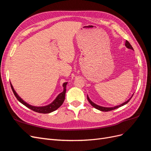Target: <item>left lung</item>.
<instances>
[{
    "instance_id": "left-lung-1",
    "label": "left lung",
    "mask_w": 151,
    "mask_h": 151,
    "mask_svg": "<svg viewBox=\"0 0 151 151\" xmlns=\"http://www.w3.org/2000/svg\"><path fill=\"white\" fill-rule=\"evenodd\" d=\"M125 46H126L128 48H130V49H132V50H134L133 47H132L131 46V45L130 44V43H129V42H128L127 40H126V42H125ZM132 96H133V95H132ZM132 97H131L129 100H127V101L126 102L123 103V104H120V105H118V106H116L111 107V108H106V107H103V106H98V105L96 104L95 103H94L93 102L91 101V100H90V99L89 98V97H88V96L87 97V98H88V101L89 102V103H90L91 105H92V106H93L94 108H96L97 109H99V110H100V111H109L113 110V109H116V108H118L119 107H121V106H123V105L126 104L127 103H129V101L130 100V99L132 98Z\"/></svg>"
}]
</instances>
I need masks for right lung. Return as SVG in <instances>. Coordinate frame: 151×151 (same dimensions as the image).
Masks as SVG:
<instances>
[{
    "label": "right lung",
    "instance_id": "1",
    "mask_svg": "<svg viewBox=\"0 0 151 151\" xmlns=\"http://www.w3.org/2000/svg\"><path fill=\"white\" fill-rule=\"evenodd\" d=\"M67 84V83H63V92L61 93L60 94H59L58 95V96L56 98V99H55L51 104L47 105V106H41V107H36V106H31V105H29L28 103H26V102H24L23 100H22L19 96L17 94V93H16V91H14V89L13 87H12L11 84V89L13 91V93H14V94L15 95V96L17 98V99L19 102H21L22 104H24V106H26V107H28V108L31 109V110H33L35 112H38V113H51L52 111H54L55 110H56L57 109H58L59 107L61 106V105L63 104V101H64L65 95V93H66Z\"/></svg>",
    "mask_w": 151,
    "mask_h": 151
}]
</instances>
